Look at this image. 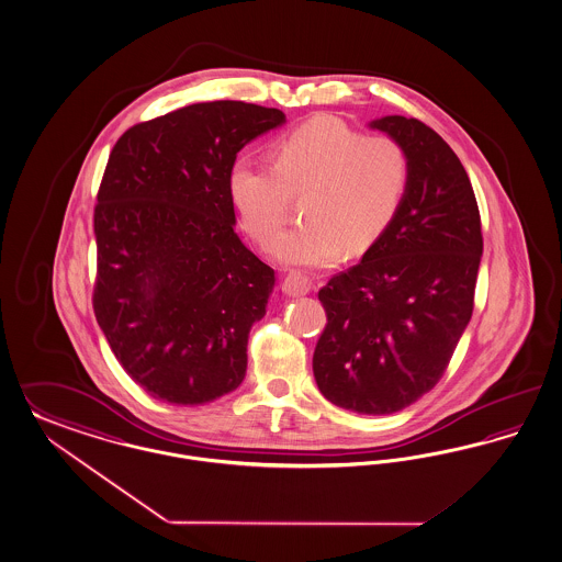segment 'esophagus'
Returning <instances> with one entry per match:
<instances>
[{
    "instance_id": "esophagus-1",
    "label": "esophagus",
    "mask_w": 562,
    "mask_h": 562,
    "mask_svg": "<svg viewBox=\"0 0 562 562\" xmlns=\"http://www.w3.org/2000/svg\"><path fill=\"white\" fill-rule=\"evenodd\" d=\"M282 291L289 296H303L311 291V280L307 276H303L301 271H291L286 278H284V284H282Z\"/></svg>"
}]
</instances>
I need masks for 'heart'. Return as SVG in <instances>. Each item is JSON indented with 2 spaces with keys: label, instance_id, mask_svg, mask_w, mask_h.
Here are the masks:
<instances>
[{
  "label": "heart",
  "instance_id": "heart-1",
  "mask_svg": "<svg viewBox=\"0 0 562 562\" xmlns=\"http://www.w3.org/2000/svg\"><path fill=\"white\" fill-rule=\"evenodd\" d=\"M407 187L408 157L394 138L363 136L331 116L280 136L271 164L238 159L228 180L245 231L266 249L286 224L292 194L305 193V224L284 234L273 255L307 268L369 251L396 220Z\"/></svg>",
  "mask_w": 562,
  "mask_h": 562
}]
</instances>
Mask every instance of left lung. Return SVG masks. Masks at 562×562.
Masks as SVG:
<instances>
[{
  "instance_id": "1",
  "label": "left lung",
  "mask_w": 562,
  "mask_h": 562,
  "mask_svg": "<svg viewBox=\"0 0 562 562\" xmlns=\"http://www.w3.org/2000/svg\"><path fill=\"white\" fill-rule=\"evenodd\" d=\"M408 157L401 212L384 236L319 291L328 315L313 375L331 405L390 415L445 375L473 313L482 220L461 159L415 117L369 124Z\"/></svg>"
}]
</instances>
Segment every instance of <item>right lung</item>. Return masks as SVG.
<instances>
[{"mask_svg":"<svg viewBox=\"0 0 562 562\" xmlns=\"http://www.w3.org/2000/svg\"><path fill=\"white\" fill-rule=\"evenodd\" d=\"M286 122L210 101L117 138L95 205L93 310L120 366L154 398L205 405L240 386L276 276L234 231L236 154Z\"/></svg>","mask_w":562,"mask_h":562,"instance_id":"right-lung-1","label":"right lung"}]
</instances>
